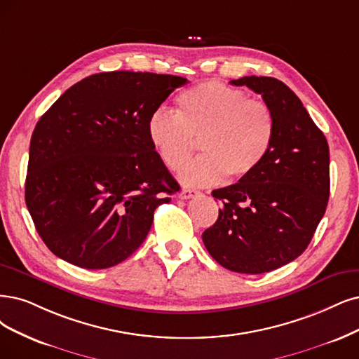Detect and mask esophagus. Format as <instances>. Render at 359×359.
<instances>
[{
  "mask_svg": "<svg viewBox=\"0 0 359 359\" xmlns=\"http://www.w3.org/2000/svg\"><path fill=\"white\" fill-rule=\"evenodd\" d=\"M196 195H200V191H196V189H183L179 196L182 198V200H189V198H194Z\"/></svg>",
  "mask_w": 359,
  "mask_h": 359,
  "instance_id": "obj_1",
  "label": "esophagus"
}]
</instances>
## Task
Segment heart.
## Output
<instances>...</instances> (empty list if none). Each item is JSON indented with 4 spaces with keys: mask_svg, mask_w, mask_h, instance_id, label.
<instances>
[{
    "mask_svg": "<svg viewBox=\"0 0 359 359\" xmlns=\"http://www.w3.org/2000/svg\"><path fill=\"white\" fill-rule=\"evenodd\" d=\"M148 137L161 161L180 170L201 140L204 152L182 171V180L194 187H208L241 180L266 159L275 137V116L260 99L217 81L184 90L176 99V115L156 111L149 119Z\"/></svg>",
    "mask_w": 359,
    "mask_h": 359,
    "instance_id": "1",
    "label": "heart"
}]
</instances>
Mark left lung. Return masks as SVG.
<instances>
[{"label": "left lung", "instance_id": "obj_1", "mask_svg": "<svg viewBox=\"0 0 359 359\" xmlns=\"http://www.w3.org/2000/svg\"><path fill=\"white\" fill-rule=\"evenodd\" d=\"M275 116L272 149L245 179L211 192L222 203L203 241L219 264L238 273H264L308 248L330 196V151L324 133L300 99L272 76H243Z\"/></svg>", "mask_w": 359, "mask_h": 359}]
</instances>
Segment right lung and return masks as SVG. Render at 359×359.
Returning a JSON list of instances; mask_svg holds the SVG:
<instances>
[{
    "instance_id": "obj_1",
    "label": "right lung",
    "mask_w": 359,
    "mask_h": 359,
    "mask_svg": "<svg viewBox=\"0 0 359 359\" xmlns=\"http://www.w3.org/2000/svg\"><path fill=\"white\" fill-rule=\"evenodd\" d=\"M187 83L151 72L95 74L39 118L25 201L53 255L84 269H106L142 245L155 208L180 189L146 126Z\"/></svg>"
}]
</instances>
